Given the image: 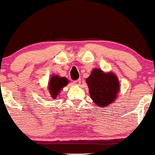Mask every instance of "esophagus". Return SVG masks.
<instances>
[{
  "label": "esophagus",
  "instance_id": "34e87169",
  "mask_svg": "<svg viewBox=\"0 0 155 155\" xmlns=\"http://www.w3.org/2000/svg\"><path fill=\"white\" fill-rule=\"evenodd\" d=\"M80 83H81V79H76V80L73 81V83L75 84V85H79V84H80Z\"/></svg>",
  "mask_w": 155,
  "mask_h": 155
}]
</instances>
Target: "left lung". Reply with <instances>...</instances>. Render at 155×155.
Here are the masks:
<instances>
[{
    "instance_id": "obj_1",
    "label": "left lung",
    "mask_w": 155,
    "mask_h": 155,
    "mask_svg": "<svg viewBox=\"0 0 155 155\" xmlns=\"http://www.w3.org/2000/svg\"><path fill=\"white\" fill-rule=\"evenodd\" d=\"M91 97L97 106L106 107L111 104L118 96L119 83L112 74L104 73L101 69H94L87 79Z\"/></svg>"
}]
</instances>
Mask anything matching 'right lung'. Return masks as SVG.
<instances>
[{"label":"right lung","instance_id":"1","mask_svg":"<svg viewBox=\"0 0 155 155\" xmlns=\"http://www.w3.org/2000/svg\"><path fill=\"white\" fill-rule=\"evenodd\" d=\"M68 84V79L64 77H60L58 76H53L49 82V93L51 97L56 98L61 91V89Z\"/></svg>","mask_w":155,"mask_h":155}]
</instances>
